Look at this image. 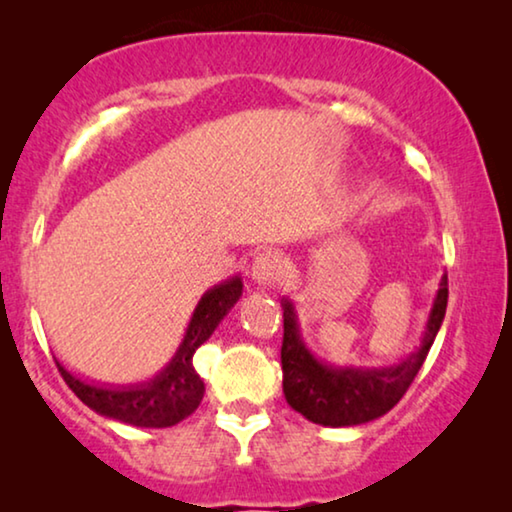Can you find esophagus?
<instances>
[{
	"label": "esophagus",
	"instance_id": "34e87169",
	"mask_svg": "<svg viewBox=\"0 0 512 512\" xmlns=\"http://www.w3.org/2000/svg\"><path fill=\"white\" fill-rule=\"evenodd\" d=\"M284 275V258L279 251L265 249L261 254L254 256V263H251V279L261 286H272L277 284Z\"/></svg>",
	"mask_w": 512,
	"mask_h": 512
}]
</instances>
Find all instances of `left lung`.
Segmentation results:
<instances>
[{"mask_svg":"<svg viewBox=\"0 0 512 512\" xmlns=\"http://www.w3.org/2000/svg\"><path fill=\"white\" fill-rule=\"evenodd\" d=\"M282 307V384L286 403L314 424L356 426L387 415L417 377L445 319L447 275L440 279L422 345L408 359L387 368H335L317 361L300 338L293 305L284 300Z\"/></svg>","mask_w":512,"mask_h":512,"instance_id":"1","label":"left lung"}]
</instances>
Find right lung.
<instances>
[{
    "mask_svg": "<svg viewBox=\"0 0 512 512\" xmlns=\"http://www.w3.org/2000/svg\"><path fill=\"white\" fill-rule=\"evenodd\" d=\"M240 296V277H233L209 289L195 307L177 354L149 382L132 384V387L88 384L86 380H79V377L69 373L60 361H55L62 380L69 384V389L90 410L100 412L104 417L118 419V422L132 426H144V429H165V426L179 424L181 419L198 410L202 396H205V384H202L200 375L193 368L195 349L209 340V335L214 333V328L221 324V319L226 317Z\"/></svg>",
    "mask_w": 512,
    "mask_h": 512,
    "instance_id": "add662e5",
    "label": "right lung"
}]
</instances>
